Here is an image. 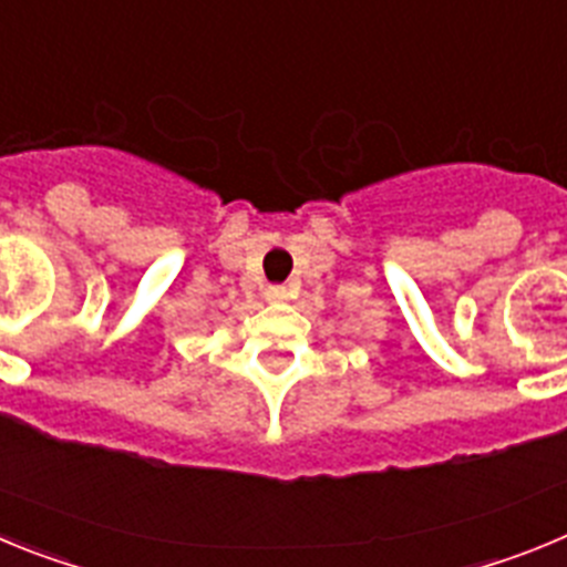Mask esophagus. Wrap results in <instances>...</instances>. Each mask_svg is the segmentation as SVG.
I'll return each mask as SVG.
<instances>
[{"label":"esophagus","instance_id":"obj_1","mask_svg":"<svg viewBox=\"0 0 567 567\" xmlns=\"http://www.w3.org/2000/svg\"><path fill=\"white\" fill-rule=\"evenodd\" d=\"M264 298L272 300V303H280V300H287V289H284V287H269L267 292H264Z\"/></svg>","mask_w":567,"mask_h":567}]
</instances>
